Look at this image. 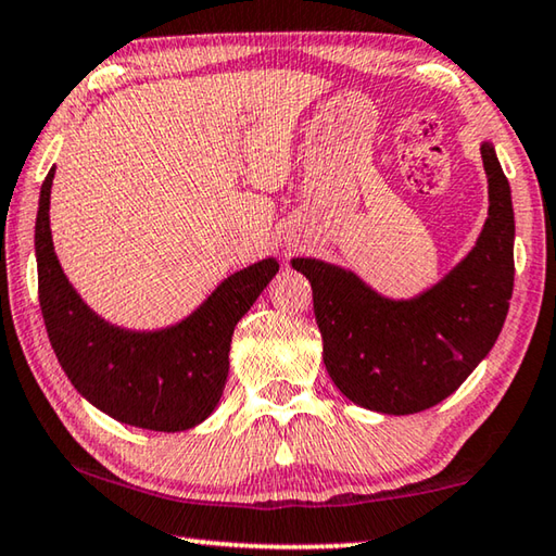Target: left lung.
Instances as JSON below:
<instances>
[{"label":"left lung","instance_id":"8db88e82","mask_svg":"<svg viewBox=\"0 0 556 556\" xmlns=\"http://www.w3.org/2000/svg\"><path fill=\"white\" fill-rule=\"evenodd\" d=\"M481 159L489 219L473 249L420 295L393 300L334 263L290 261L313 286L329 378L366 410L413 415L442 403L501 334L515 278V217L493 143H481Z\"/></svg>","mask_w":556,"mask_h":556}]
</instances>
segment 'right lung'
Here are the masks:
<instances>
[{
    "label": "right lung",
    "instance_id": "add662e5",
    "mask_svg": "<svg viewBox=\"0 0 556 556\" xmlns=\"http://www.w3.org/2000/svg\"><path fill=\"white\" fill-rule=\"evenodd\" d=\"M53 175L48 170L36 214L38 303L65 376L85 401L124 425L182 432L207 420L227 383L233 327L276 276L278 261L231 273L170 327H116L87 307L55 256L48 217Z\"/></svg>",
    "mask_w": 556,
    "mask_h": 556
}]
</instances>
